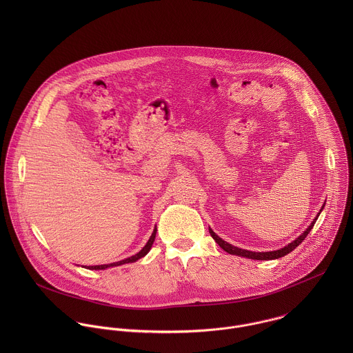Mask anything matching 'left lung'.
Returning a JSON list of instances; mask_svg holds the SVG:
<instances>
[{"label":"left lung","instance_id":"left-lung-1","mask_svg":"<svg viewBox=\"0 0 353 353\" xmlns=\"http://www.w3.org/2000/svg\"><path fill=\"white\" fill-rule=\"evenodd\" d=\"M323 206H325V203L322 205V208H321L319 213L315 216V219L311 221V224L307 227V230H305L303 234H301L295 241H292L291 243H288L287 246H284L283 249H279V250H274V252H250V250H245V249H239V248H236V246H234V245H231V243H228V242L223 241L219 235H216V234L213 232V230H212V228H209V234H210V235H212V238L216 241V243H217V245H219L224 252H227L228 254L238 255V256H245V258H249V259H258V261L277 259V258H281V256H284V255L290 254L292 250H295V249L302 243L303 241H304V238H305V236L308 235V232L312 230V227H314V224H315V221H316L318 216H319V214H321V212L323 210Z\"/></svg>","mask_w":353,"mask_h":353}]
</instances>
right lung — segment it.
<instances>
[{
    "instance_id": "1",
    "label": "right lung",
    "mask_w": 353,
    "mask_h": 353,
    "mask_svg": "<svg viewBox=\"0 0 353 353\" xmlns=\"http://www.w3.org/2000/svg\"><path fill=\"white\" fill-rule=\"evenodd\" d=\"M156 231H157V228L154 227V230H153V232H152L151 238L148 239V242H147V245L140 250V252H137V254H134V255H132V256H129V258H125V259H122V261H118V262H112V263H107V265H95V266H85L87 269H91V270H103V269H107V268H112V266H119V265H123V263H130V262H136V261H139L140 258H143V256H145L150 250H151L152 245H153V242H154V238H156Z\"/></svg>"
}]
</instances>
